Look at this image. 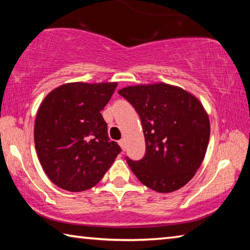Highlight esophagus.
<instances>
[{"label":"esophagus","instance_id":"34e87169","mask_svg":"<svg viewBox=\"0 0 250 250\" xmlns=\"http://www.w3.org/2000/svg\"><path fill=\"white\" fill-rule=\"evenodd\" d=\"M119 146H121V149H122V150H124V151L125 150V141L124 140V139H122V140H120V141H119Z\"/></svg>","mask_w":250,"mask_h":250}]
</instances>
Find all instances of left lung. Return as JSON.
<instances>
[{"instance_id":"obj_1","label":"left lung","mask_w":250,"mask_h":250,"mask_svg":"<svg viewBox=\"0 0 250 250\" xmlns=\"http://www.w3.org/2000/svg\"><path fill=\"white\" fill-rule=\"evenodd\" d=\"M141 119L146 155L126 158L142 184L159 193H170L188 183L204 160L209 141L208 115L191 92L166 83L122 88Z\"/></svg>"}]
</instances>
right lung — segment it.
Returning <instances> with one entry per match:
<instances>
[{"instance_id":"right-lung-1","label":"right lung","mask_w":250,"mask_h":250,"mask_svg":"<svg viewBox=\"0 0 250 250\" xmlns=\"http://www.w3.org/2000/svg\"><path fill=\"white\" fill-rule=\"evenodd\" d=\"M117 84L64 83L41 104L34 141L42 167L58 188L69 192L94 188L121 152L110 141L100 113Z\"/></svg>"}]
</instances>
